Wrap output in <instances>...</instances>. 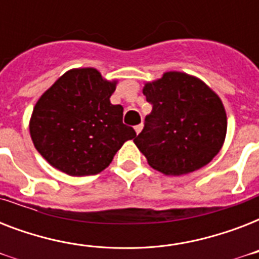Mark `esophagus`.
Segmentation results:
<instances>
[{"label":"esophagus","mask_w":259,"mask_h":259,"mask_svg":"<svg viewBox=\"0 0 259 259\" xmlns=\"http://www.w3.org/2000/svg\"><path fill=\"white\" fill-rule=\"evenodd\" d=\"M142 127H144V125H142V123H140V125H137V126H134V130H136V133H137V134L141 133Z\"/></svg>","instance_id":"obj_1"}]
</instances>
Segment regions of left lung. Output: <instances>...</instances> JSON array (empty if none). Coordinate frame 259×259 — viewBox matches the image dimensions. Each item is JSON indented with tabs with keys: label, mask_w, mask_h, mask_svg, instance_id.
Wrapping results in <instances>:
<instances>
[{
	"label": "left lung",
	"mask_w": 259,
	"mask_h": 259,
	"mask_svg": "<svg viewBox=\"0 0 259 259\" xmlns=\"http://www.w3.org/2000/svg\"><path fill=\"white\" fill-rule=\"evenodd\" d=\"M153 109L134 140L153 169L180 176L207 165L225 144L227 115L215 91L196 76L168 71L146 82Z\"/></svg>",
	"instance_id": "8db88e82"
}]
</instances>
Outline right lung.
<instances>
[{"instance_id":"1","label":"right lung","mask_w":259,"mask_h":259,"mask_svg":"<svg viewBox=\"0 0 259 259\" xmlns=\"http://www.w3.org/2000/svg\"><path fill=\"white\" fill-rule=\"evenodd\" d=\"M115 87L95 68H72L38 98L29 133L48 164L70 176L97 175L136 137L122 122L123 107L110 102Z\"/></svg>"}]
</instances>
